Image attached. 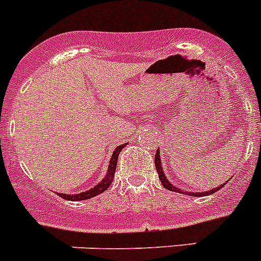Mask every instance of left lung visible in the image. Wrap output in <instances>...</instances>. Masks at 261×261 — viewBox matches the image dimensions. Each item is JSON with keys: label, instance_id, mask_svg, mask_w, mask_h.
<instances>
[{"label": "left lung", "instance_id": "8db88e82", "mask_svg": "<svg viewBox=\"0 0 261 261\" xmlns=\"http://www.w3.org/2000/svg\"><path fill=\"white\" fill-rule=\"evenodd\" d=\"M155 168H156V171H158V176H159V179H161V183L163 184V187H165V188H167L168 191H172V192L184 193L183 190H180V188H176V187H175L174 184L170 183L167 177H166V174L163 172L162 162H161V153H159V149L156 150V153H155ZM225 184H222V186H220V187H216V188H213V190H211V191H205V192H186V193L188 196H196V197H201V196H209V195H212V193L217 192L218 190H221V188H222Z\"/></svg>", "mask_w": 261, "mask_h": 261}]
</instances>
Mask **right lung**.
Returning a JSON list of instances; mask_svg holds the SVG:
<instances>
[{"label":"right lung","instance_id":"right-lung-1","mask_svg":"<svg viewBox=\"0 0 261 261\" xmlns=\"http://www.w3.org/2000/svg\"><path fill=\"white\" fill-rule=\"evenodd\" d=\"M126 142L123 145H119L114 150L112 153V156L110 159V165H108V170H107V174H106L105 179L99 181L95 187L93 188H90V190L85 191V192H81V193H74V195H66V193H57L60 197L65 200H70V201H81V200H87V199H91L94 196L96 195H100L102 192H105L107 190L110 184L112 183L115 177V171H116V165H117V158H119V153L123 150L124 147H125Z\"/></svg>","mask_w":261,"mask_h":261}]
</instances>
